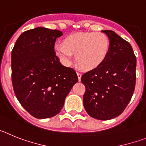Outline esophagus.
<instances>
[{"instance_id":"esophagus-1","label":"esophagus","mask_w":146,"mask_h":146,"mask_svg":"<svg viewBox=\"0 0 146 146\" xmlns=\"http://www.w3.org/2000/svg\"><path fill=\"white\" fill-rule=\"evenodd\" d=\"M77 77H78V80H79V81L81 79V76H82V74H81L80 72H77Z\"/></svg>"}]
</instances>
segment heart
<instances>
[{"instance_id":"1","label":"heart","mask_w":146,"mask_h":146,"mask_svg":"<svg viewBox=\"0 0 146 146\" xmlns=\"http://www.w3.org/2000/svg\"><path fill=\"white\" fill-rule=\"evenodd\" d=\"M110 42L103 33H77L67 36L64 43L55 44V55L62 64L70 66L76 54L77 64L85 69H94L105 60Z\"/></svg>"}]
</instances>
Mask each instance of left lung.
<instances>
[{"mask_svg": "<svg viewBox=\"0 0 146 146\" xmlns=\"http://www.w3.org/2000/svg\"><path fill=\"white\" fill-rule=\"evenodd\" d=\"M110 42L109 53L99 66L86 72L85 110L91 117L110 120L123 113L131 100L136 83L137 60L131 44L113 31H102Z\"/></svg>", "mask_w": 146, "mask_h": 146, "instance_id": "1", "label": "left lung"}]
</instances>
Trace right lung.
Returning a JSON list of instances; mask_svg holds the SVG:
<instances>
[{"label":"right lung","instance_id":"right-lung-1","mask_svg":"<svg viewBox=\"0 0 146 146\" xmlns=\"http://www.w3.org/2000/svg\"><path fill=\"white\" fill-rule=\"evenodd\" d=\"M63 33L38 27L23 32L11 51V80L22 106L36 118L60 113L64 101L78 81L77 73L55 55L54 45Z\"/></svg>","mask_w":146,"mask_h":146}]
</instances>
